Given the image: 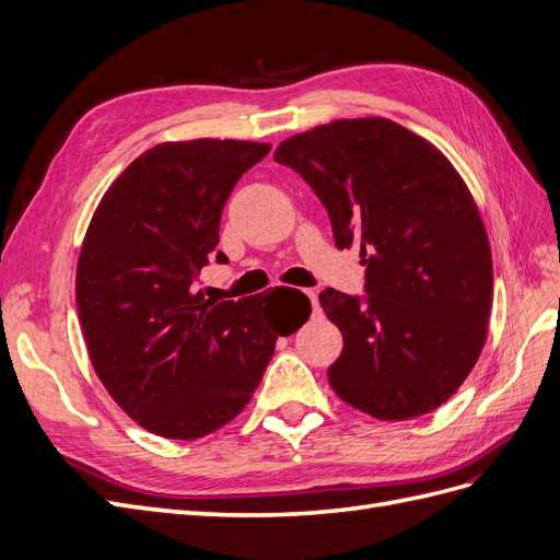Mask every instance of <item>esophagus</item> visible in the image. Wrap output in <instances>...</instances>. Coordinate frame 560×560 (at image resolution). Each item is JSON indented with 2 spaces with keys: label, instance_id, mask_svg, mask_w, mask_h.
<instances>
[{
  "label": "esophagus",
  "instance_id": "esophagus-1",
  "mask_svg": "<svg viewBox=\"0 0 560 560\" xmlns=\"http://www.w3.org/2000/svg\"><path fill=\"white\" fill-rule=\"evenodd\" d=\"M306 296L311 299V303H313V313L317 315V313H319V303H317V294H315L313 290H308V292H306Z\"/></svg>",
  "mask_w": 560,
  "mask_h": 560
}]
</instances>
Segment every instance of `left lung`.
Listing matches in <instances>:
<instances>
[{
  "mask_svg": "<svg viewBox=\"0 0 560 560\" xmlns=\"http://www.w3.org/2000/svg\"><path fill=\"white\" fill-rule=\"evenodd\" d=\"M327 208L338 249L360 245L366 299L319 306L343 334L334 393L381 420L442 406L488 336L493 257L477 202L432 142L389 118H338L276 149Z\"/></svg>",
  "mask_w": 560,
  "mask_h": 560,
  "instance_id": "left-lung-1",
  "label": "left lung"
}]
</instances>
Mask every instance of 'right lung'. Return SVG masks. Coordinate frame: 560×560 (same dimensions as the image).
Listing matches in <instances>:
<instances>
[{
  "mask_svg": "<svg viewBox=\"0 0 560 560\" xmlns=\"http://www.w3.org/2000/svg\"><path fill=\"white\" fill-rule=\"evenodd\" d=\"M268 151L212 138L151 147L112 182L83 235L77 308L91 364L159 436L189 442L224 428L252 399L278 336L294 334L280 315L287 287L241 301L194 290L212 257L229 261L214 252L222 210ZM292 294L308 319V296Z\"/></svg>",
  "mask_w": 560,
  "mask_h": 560,
  "instance_id": "1",
  "label": "right lung"
}]
</instances>
